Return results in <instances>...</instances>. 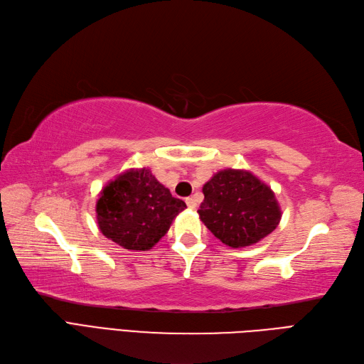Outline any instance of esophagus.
<instances>
[{
	"label": "esophagus",
	"mask_w": 364,
	"mask_h": 364,
	"mask_svg": "<svg viewBox=\"0 0 364 364\" xmlns=\"http://www.w3.org/2000/svg\"><path fill=\"white\" fill-rule=\"evenodd\" d=\"M185 202H186V205H188V208H190V209H196L197 208V203H196V200L193 197H188Z\"/></svg>",
	"instance_id": "obj_1"
}]
</instances>
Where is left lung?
Here are the masks:
<instances>
[{"instance_id": "8db88e82", "label": "left lung", "mask_w": 364, "mask_h": 364, "mask_svg": "<svg viewBox=\"0 0 364 364\" xmlns=\"http://www.w3.org/2000/svg\"><path fill=\"white\" fill-rule=\"evenodd\" d=\"M197 210L215 237L232 248L259 242L277 228L282 210L271 188L252 171L225 168L203 185Z\"/></svg>"}]
</instances>
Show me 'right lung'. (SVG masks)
Here are the masks:
<instances>
[{"label": "right lung", "mask_w": 364, "mask_h": 364, "mask_svg": "<svg viewBox=\"0 0 364 364\" xmlns=\"http://www.w3.org/2000/svg\"><path fill=\"white\" fill-rule=\"evenodd\" d=\"M186 208L149 168H131L107 183L96 203L104 236L127 250L146 252L164 236Z\"/></svg>", "instance_id": "add662e5"}]
</instances>
